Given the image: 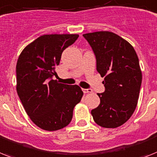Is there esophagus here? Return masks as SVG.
<instances>
[{
  "label": "esophagus",
  "instance_id": "esophagus-1",
  "mask_svg": "<svg viewBox=\"0 0 157 157\" xmlns=\"http://www.w3.org/2000/svg\"><path fill=\"white\" fill-rule=\"evenodd\" d=\"M83 92L85 93V94H89V93H92L93 90L91 89H83Z\"/></svg>",
  "mask_w": 157,
  "mask_h": 157
}]
</instances>
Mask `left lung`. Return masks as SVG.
Returning <instances> with one entry per match:
<instances>
[{"mask_svg":"<svg viewBox=\"0 0 157 157\" xmlns=\"http://www.w3.org/2000/svg\"><path fill=\"white\" fill-rule=\"evenodd\" d=\"M83 36L96 56L97 71L105 76V92L98 94L100 104L92 109V116L101 127H120L131 118L138 103L142 72L137 54L127 40L110 31Z\"/></svg>","mask_w":157,"mask_h":157,"instance_id":"1","label":"left lung"}]
</instances>
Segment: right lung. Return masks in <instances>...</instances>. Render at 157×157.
I'll return each instance as SVG.
<instances>
[{"label":"right lung","instance_id":"1","mask_svg":"<svg viewBox=\"0 0 157 157\" xmlns=\"http://www.w3.org/2000/svg\"><path fill=\"white\" fill-rule=\"evenodd\" d=\"M78 34H44L23 49L17 62V92L26 114L46 131H57L69 124L75 105L83 92L78 85L53 80L63 50Z\"/></svg>","mask_w":157,"mask_h":157}]
</instances>
